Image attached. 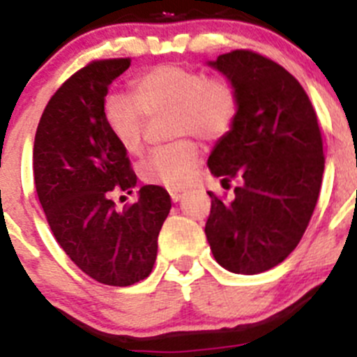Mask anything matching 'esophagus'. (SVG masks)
<instances>
[{
  "mask_svg": "<svg viewBox=\"0 0 357 357\" xmlns=\"http://www.w3.org/2000/svg\"><path fill=\"white\" fill-rule=\"evenodd\" d=\"M183 190H171V199L172 202H179L183 199Z\"/></svg>",
  "mask_w": 357,
  "mask_h": 357,
  "instance_id": "34e87169",
  "label": "esophagus"
}]
</instances>
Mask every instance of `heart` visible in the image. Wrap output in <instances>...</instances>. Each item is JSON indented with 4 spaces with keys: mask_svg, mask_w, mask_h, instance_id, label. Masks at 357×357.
Masks as SVG:
<instances>
[{
    "mask_svg": "<svg viewBox=\"0 0 357 357\" xmlns=\"http://www.w3.org/2000/svg\"><path fill=\"white\" fill-rule=\"evenodd\" d=\"M167 111L171 135H197L216 141L231 130L238 112V95L225 79L206 77L199 70L160 65L139 75L128 95L111 93L103 102V121L126 153L142 149L146 116ZM199 160L197 144L179 137L149 153L139 163V176L155 185L181 188Z\"/></svg>",
    "mask_w": 357,
    "mask_h": 357,
    "instance_id": "b5f03b06",
    "label": "heart"
}]
</instances>
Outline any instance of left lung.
<instances>
[{
  "label": "left lung",
  "instance_id": "obj_1",
  "mask_svg": "<svg viewBox=\"0 0 357 357\" xmlns=\"http://www.w3.org/2000/svg\"><path fill=\"white\" fill-rule=\"evenodd\" d=\"M208 66L225 75L238 112L208 167L222 185L239 179L234 199L211 197L206 238L216 262L257 275L289 257L312 218L324 153L317 114L305 89L278 63L252 51L222 54Z\"/></svg>",
  "mask_w": 357,
  "mask_h": 357
}]
</instances>
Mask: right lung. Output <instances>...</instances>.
<instances>
[{
  "instance_id": "obj_1",
  "label": "right lung",
  "mask_w": 357,
  "mask_h": 357,
  "mask_svg": "<svg viewBox=\"0 0 357 357\" xmlns=\"http://www.w3.org/2000/svg\"><path fill=\"white\" fill-rule=\"evenodd\" d=\"M128 58L93 61L49 100L33 146V174L51 231L86 275L126 287L151 273L158 234L171 211L167 190L144 185L135 204L116 211L112 195L132 194L137 176L103 121L109 86Z\"/></svg>"
}]
</instances>
